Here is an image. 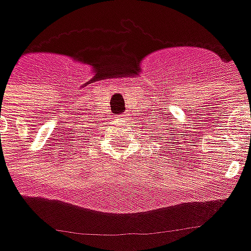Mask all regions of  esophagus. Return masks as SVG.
<instances>
[{"mask_svg":"<svg viewBox=\"0 0 251 251\" xmlns=\"http://www.w3.org/2000/svg\"><path fill=\"white\" fill-rule=\"evenodd\" d=\"M126 115H127V114H121V117H122V118H127Z\"/></svg>","mask_w":251,"mask_h":251,"instance_id":"esophagus-1","label":"esophagus"}]
</instances>
